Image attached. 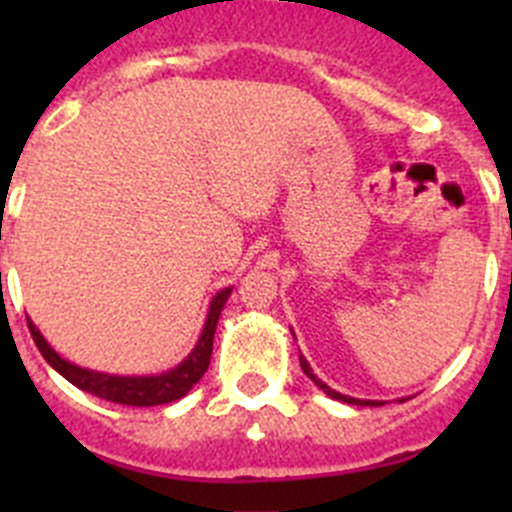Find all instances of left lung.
<instances>
[{"label":"left lung","mask_w":512,"mask_h":512,"mask_svg":"<svg viewBox=\"0 0 512 512\" xmlns=\"http://www.w3.org/2000/svg\"><path fill=\"white\" fill-rule=\"evenodd\" d=\"M300 366H302V372H305L307 377L312 379V382L318 384V387H320V390L325 392V395H328V397H333V400L348 402V405H366V408H379V405H384L382 400H359V397H348V395H341V392H336V390H330L328 384H325V382H320V379L315 377V374H312V366L307 364V359H305V356H300ZM400 402H402V400H400Z\"/></svg>","instance_id":"obj_1"}]
</instances>
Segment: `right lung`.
Segmentation results:
<instances>
[{
	"label": "right lung",
	"instance_id": "obj_1",
	"mask_svg": "<svg viewBox=\"0 0 512 512\" xmlns=\"http://www.w3.org/2000/svg\"><path fill=\"white\" fill-rule=\"evenodd\" d=\"M230 292H233V289L225 287L212 297L210 310H207L205 328H202L200 333V341H197V346L189 351L187 359H184L182 364H176L174 369H169V372L148 374V377H120V374L94 372V369H84V366L71 364V361L61 359V356L56 354V348L45 341L43 333L35 328L33 320H27V325H30V336H33L35 346L40 348L43 359L48 361L61 377L69 379L74 387H79V390L89 392V395L94 397H102V400L107 402H120V405H133V408H153V405H166V402H174L179 400V397H184L192 390L194 384L200 382L202 374L207 372L217 320H220V312H223Z\"/></svg>",
	"mask_w": 512,
	"mask_h": 512
}]
</instances>
